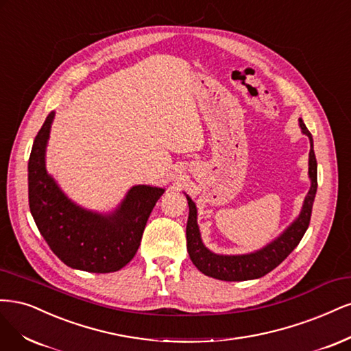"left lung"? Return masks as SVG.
Listing matches in <instances>:
<instances>
[{"mask_svg": "<svg viewBox=\"0 0 351 351\" xmlns=\"http://www.w3.org/2000/svg\"><path fill=\"white\" fill-rule=\"evenodd\" d=\"M303 134H306L311 140L309 152V178L312 180L311 189L304 198V204L300 216L290 228L282 233L278 239L265 246L264 250L247 255H217L208 251L202 245L199 229L197 224V208L192 199L188 197L189 216L186 223V250L192 264H194L202 274L208 277L224 280V281H243L259 278L269 271H273L290 255L302 241L304 232L309 228L312 216V206L318 188V178H316V157L313 152V140L309 130L303 121L299 119Z\"/></svg>", "mask_w": 351, "mask_h": 351, "instance_id": "1", "label": "left lung"}]
</instances>
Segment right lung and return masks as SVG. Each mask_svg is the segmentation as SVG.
I'll return each instance as SVG.
<instances>
[{"label": "right lung", "mask_w": 351, "mask_h": 351, "mask_svg": "<svg viewBox=\"0 0 351 351\" xmlns=\"http://www.w3.org/2000/svg\"><path fill=\"white\" fill-rule=\"evenodd\" d=\"M53 112L43 122L29 157V207L52 252L71 268L114 273L137 254L145 223L165 189L132 186L110 216L86 211L66 198L45 169Z\"/></svg>", "instance_id": "right-lung-1"}]
</instances>
